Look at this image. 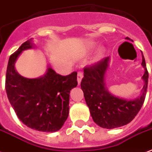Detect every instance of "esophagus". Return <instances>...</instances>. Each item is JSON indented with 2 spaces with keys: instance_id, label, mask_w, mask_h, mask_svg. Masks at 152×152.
I'll list each match as a JSON object with an SVG mask.
<instances>
[{
  "instance_id": "obj_1",
  "label": "esophagus",
  "mask_w": 152,
  "mask_h": 152,
  "mask_svg": "<svg viewBox=\"0 0 152 152\" xmlns=\"http://www.w3.org/2000/svg\"><path fill=\"white\" fill-rule=\"evenodd\" d=\"M83 74L82 71H79L78 73H77V81H78V83H80L81 80L83 78Z\"/></svg>"
}]
</instances>
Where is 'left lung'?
<instances>
[{"instance_id":"obj_1","label":"left lung","mask_w":152,"mask_h":152,"mask_svg":"<svg viewBox=\"0 0 152 152\" xmlns=\"http://www.w3.org/2000/svg\"><path fill=\"white\" fill-rule=\"evenodd\" d=\"M142 57V65L145 69L142 77L144 85L141 95L134 100L115 97L106 88L104 76L108 67L109 57L83 69L81 88L93 121L100 127L114 129L127 125L134 119L143 106L148 88V72L143 53Z\"/></svg>"}]
</instances>
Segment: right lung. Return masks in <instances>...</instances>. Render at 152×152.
<instances>
[{
    "instance_id": "add662e5",
    "label": "right lung",
    "mask_w": 152,
    "mask_h": 152,
    "mask_svg": "<svg viewBox=\"0 0 152 152\" xmlns=\"http://www.w3.org/2000/svg\"><path fill=\"white\" fill-rule=\"evenodd\" d=\"M33 47L31 40L20 46L8 60L5 90L16 115L33 129L53 132L67 120L69 111V93L78 84L77 72L61 76L48 68L42 77L28 79L15 71V62L23 50Z\"/></svg>"
}]
</instances>
